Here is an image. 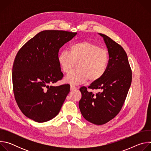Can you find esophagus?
Masks as SVG:
<instances>
[{
  "label": "esophagus",
  "instance_id": "34e87169",
  "mask_svg": "<svg viewBox=\"0 0 151 151\" xmlns=\"http://www.w3.org/2000/svg\"><path fill=\"white\" fill-rule=\"evenodd\" d=\"M77 88L75 87V86L73 85H70V90H76Z\"/></svg>",
  "mask_w": 151,
  "mask_h": 151
}]
</instances>
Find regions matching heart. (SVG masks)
<instances>
[{"label": "heart", "mask_w": 151, "mask_h": 151, "mask_svg": "<svg viewBox=\"0 0 151 151\" xmlns=\"http://www.w3.org/2000/svg\"><path fill=\"white\" fill-rule=\"evenodd\" d=\"M109 54L106 50L91 42L84 41L71 45L69 51H63L57 57L61 70L69 73L78 63V70L65 78L71 84H81L87 81L94 82L105 74L109 64Z\"/></svg>", "instance_id": "heart-1"}]
</instances>
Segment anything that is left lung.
Returning <instances> with one entry per match:
<instances>
[{"instance_id": "8db88e82", "label": "left lung", "mask_w": 151, "mask_h": 151, "mask_svg": "<svg viewBox=\"0 0 151 151\" xmlns=\"http://www.w3.org/2000/svg\"><path fill=\"white\" fill-rule=\"evenodd\" d=\"M103 37L109 52V64L103 76L88 87L101 90L96 94L82 87L79 107L83 118L88 121L103 125L114 118L120 112L130 89L132 72L127 55L123 48L107 36Z\"/></svg>"}]
</instances>
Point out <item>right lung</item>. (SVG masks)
Listing matches in <instances>:
<instances>
[{"label":"right lung","mask_w":151,"mask_h":151,"mask_svg":"<svg viewBox=\"0 0 151 151\" xmlns=\"http://www.w3.org/2000/svg\"><path fill=\"white\" fill-rule=\"evenodd\" d=\"M76 32L44 30L18 51L12 68L13 91L21 111L27 118L44 122L56 116L70 91V85H50L63 73L57 61L60 48Z\"/></svg>","instance_id":"add662e5"}]
</instances>
